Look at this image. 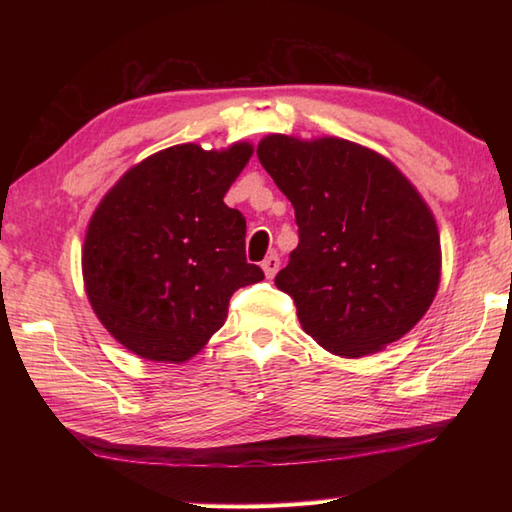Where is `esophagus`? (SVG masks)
Returning <instances> with one entry per match:
<instances>
[{
	"instance_id": "obj_1",
	"label": "esophagus",
	"mask_w": 512,
	"mask_h": 512,
	"mask_svg": "<svg viewBox=\"0 0 512 512\" xmlns=\"http://www.w3.org/2000/svg\"><path fill=\"white\" fill-rule=\"evenodd\" d=\"M279 266H281V262H279V257L275 255V253H270L264 262H262V268H264V275L268 277V279H273L275 275H277V270H279Z\"/></svg>"
}]
</instances>
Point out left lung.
Here are the masks:
<instances>
[{"label": "left lung", "mask_w": 512, "mask_h": 512, "mask_svg": "<svg viewBox=\"0 0 512 512\" xmlns=\"http://www.w3.org/2000/svg\"><path fill=\"white\" fill-rule=\"evenodd\" d=\"M257 158L295 206L299 246L275 284L341 358L402 339L438 292L436 217L394 162L352 140L268 134Z\"/></svg>", "instance_id": "8db88e82"}]
</instances>
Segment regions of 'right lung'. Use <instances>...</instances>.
<instances>
[{
  "mask_svg": "<svg viewBox=\"0 0 512 512\" xmlns=\"http://www.w3.org/2000/svg\"><path fill=\"white\" fill-rule=\"evenodd\" d=\"M250 143L173 145L103 195L85 233L90 306L114 339L154 363H184L222 328L228 301L264 279L246 262V220L224 204Z\"/></svg>",
  "mask_w": 512,
  "mask_h": 512,
  "instance_id": "right-lung-1",
  "label": "right lung"
}]
</instances>
